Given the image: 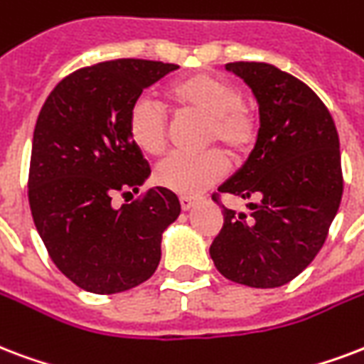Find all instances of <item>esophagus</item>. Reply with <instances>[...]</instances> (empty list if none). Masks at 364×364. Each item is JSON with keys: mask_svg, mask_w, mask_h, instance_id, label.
Masks as SVG:
<instances>
[{"mask_svg": "<svg viewBox=\"0 0 364 364\" xmlns=\"http://www.w3.org/2000/svg\"><path fill=\"white\" fill-rule=\"evenodd\" d=\"M179 202H181V208L183 210H185V212H187V210H191V208L194 206V198H191V196H181V198H179Z\"/></svg>", "mask_w": 364, "mask_h": 364, "instance_id": "34e87169", "label": "esophagus"}]
</instances>
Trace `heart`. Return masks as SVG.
I'll return each instance as SVG.
<instances>
[{
	"instance_id": "b5f03b06",
	"label": "heart",
	"mask_w": 364,
	"mask_h": 364,
	"mask_svg": "<svg viewBox=\"0 0 364 364\" xmlns=\"http://www.w3.org/2000/svg\"><path fill=\"white\" fill-rule=\"evenodd\" d=\"M177 114L204 118L202 145L223 146L231 158L248 156L259 137V116L242 101L237 85L208 72L191 74L166 90ZM127 135L139 151L160 156L168 146V118L151 99H137L127 112ZM227 173L223 152L210 149L200 154H171L158 164L154 179L160 187L179 194H198Z\"/></svg>"
}]
</instances>
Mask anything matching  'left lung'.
Masks as SVG:
<instances>
[{"instance_id":"obj_1","label":"left lung","mask_w":364,"mask_h":364,"mask_svg":"<svg viewBox=\"0 0 364 364\" xmlns=\"http://www.w3.org/2000/svg\"><path fill=\"white\" fill-rule=\"evenodd\" d=\"M259 105V137L219 193L258 198L252 213L223 208L210 256L225 279L277 288L296 279L328 237L343 193L340 139L328 108L301 80L267 63H229Z\"/></svg>"}]
</instances>
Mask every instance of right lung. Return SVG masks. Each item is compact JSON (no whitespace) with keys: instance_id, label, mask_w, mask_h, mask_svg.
Masks as SVG:
<instances>
[{"instance_id":"1","label":"right lung","mask_w":364,"mask_h":364,"mask_svg":"<svg viewBox=\"0 0 364 364\" xmlns=\"http://www.w3.org/2000/svg\"><path fill=\"white\" fill-rule=\"evenodd\" d=\"M179 66L118 59L60 80L36 122L28 200L49 257L76 287L116 294L151 279L162 232L181 212L176 193L149 188L143 152L127 135V112L145 87Z\"/></svg>"}]
</instances>
